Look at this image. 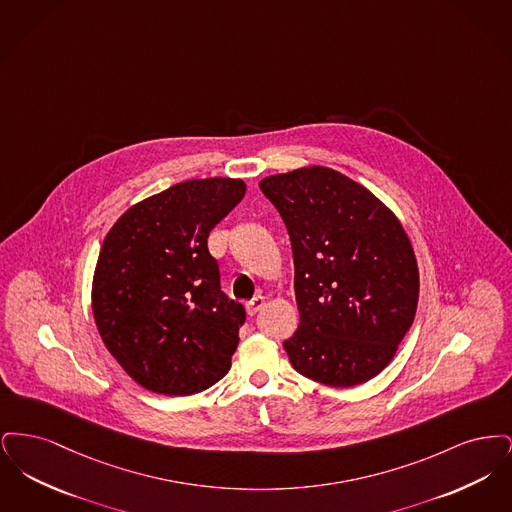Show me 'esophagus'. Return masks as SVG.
Masks as SVG:
<instances>
[{"instance_id":"esophagus-1","label":"esophagus","mask_w":512,"mask_h":512,"mask_svg":"<svg viewBox=\"0 0 512 512\" xmlns=\"http://www.w3.org/2000/svg\"><path fill=\"white\" fill-rule=\"evenodd\" d=\"M263 305H265V297H263V295H257V297H253L251 301H247L245 311H247L249 317H253V315H257V313L263 309Z\"/></svg>"}]
</instances>
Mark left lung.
I'll return each mask as SVG.
<instances>
[{
	"label": "left lung",
	"mask_w": 512,
	"mask_h": 512,
	"mask_svg": "<svg viewBox=\"0 0 512 512\" xmlns=\"http://www.w3.org/2000/svg\"><path fill=\"white\" fill-rule=\"evenodd\" d=\"M292 242L299 328L293 368L332 388L378 376L413 326L418 265L386 203L341 172L311 165L259 182Z\"/></svg>",
	"instance_id": "8db88e82"
}]
</instances>
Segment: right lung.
<instances>
[{
  "label": "right lung",
  "mask_w": 512,
  "mask_h": 512,
  "mask_svg": "<svg viewBox=\"0 0 512 512\" xmlns=\"http://www.w3.org/2000/svg\"><path fill=\"white\" fill-rule=\"evenodd\" d=\"M240 178L174 184L122 213L92 280V313L107 351L142 388L192 395L226 376L244 307L220 292L209 232L245 195Z\"/></svg>",
  "instance_id": "right-lung-1"
}]
</instances>
